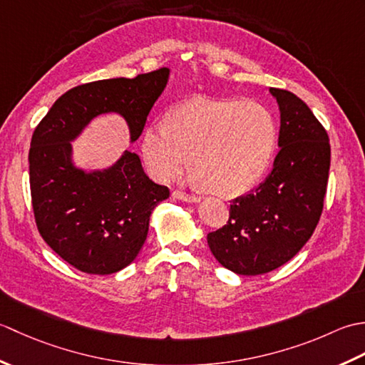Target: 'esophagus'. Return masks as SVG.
<instances>
[{
  "label": "esophagus",
  "instance_id": "obj_1",
  "mask_svg": "<svg viewBox=\"0 0 365 365\" xmlns=\"http://www.w3.org/2000/svg\"><path fill=\"white\" fill-rule=\"evenodd\" d=\"M173 197L177 200H183V202H188V204H197L200 202V199L196 196H190L187 192L183 191H173Z\"/></svg>",
  "mask_w": 365,
  "mask_h": 365
}]
</instances>
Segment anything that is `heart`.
<instances>
[{"mask_svg": "<svg viewBox=\"0 0 365 365\" xmlns=\"http://www.w3.org/2000/svg\"><path fill=\"white\" fill-rule=\"evenodd\" d=\"M277 143V123L265 106L243 98H196L168 122L147 127L143 155L152 175L168 180L187 163L191 182L215 196L245 195L265 174Z\"/></svg>", "mask_w": 365, "mask_h": 365, "instance_id": "obj_1", "label": "heart"}]
</instances>
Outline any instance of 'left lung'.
I'll list each match as a JSON object with an SVG mask.
<instances>
[{
	"instance_id": "left-lung-1",
	"label": "left lung",
	"mask_w": 365,
	"mask_h": 365,
	"mask_svg": "<svg viewBox=\"0 0 365 365\" xmlns=\"http://www.w3.org/2000/svg\"><path fill=\"white\" fill-rule=\"evenodd\" d=\"M281 113L273 170L250 195L232 200L229 221L207 235L224 268L255 276L289 262L312 237L331 165L327 130L299 97L269 88Z\"/></svg>"
}]
</instances>
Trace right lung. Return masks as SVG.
<instances>
[{"label":"right lung","mask_w":365,"mask_h":365,"mask_svg":"<svg viewBox=\"0 0 365 365\" xmlns=\"http://www.w3.org/2000/svg\"><path fill=\"white\" fill-rule=\"evenodd\" d=\"M169 73L163 67L136 78L81 84L61 96L34 130L28 160L37 229L83 273L113 274L130 265L145 242L153 208L169 190L153 183L130 150L105 169L76 166L72 143L97 115L115 113L133 144Z\"/></svg>","instance_id":"obj_1"}]
</instances>
